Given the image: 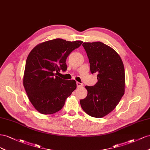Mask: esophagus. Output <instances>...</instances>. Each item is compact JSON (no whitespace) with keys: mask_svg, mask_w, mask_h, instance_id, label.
Listing matches in <instances>:
<instances>
[{"mask_svg":"<svg viewBox=\"0 0 150 150\" xmlns=\"http://www.w3.org/2000/svg\"><path fill=\"white\" fill-rule=\"evenodd\" d=\"M76 86H77V87L78 88H80V87H82V84L81 83H80V82H76Z\"/></svg>","mask_w":150,"mask_h":150,"instance_id":"1","label":"esophagus"}]
</instances>
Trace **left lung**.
<instances>
[{"label": "left lung", "instance_id": "1", "mask_svg": "<svg viewBox=\"0 0 150 150\" xmlns=\"http://www.w3.org/2000/svg\"><path fill=\"white\" fill-rule=\"evenodd\" d=\"M92 74H97L94 86H85L87 96L80 100L82 109L93 117H103L115 109L125 91V67L119 54L100 41L83 42Z\"/></svg>", "mask_w": 150, "mask_h": 150}]
</instances>
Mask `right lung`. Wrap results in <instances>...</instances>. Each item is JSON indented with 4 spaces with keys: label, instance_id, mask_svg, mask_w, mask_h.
Returning <instances> with one entry per match:
<instances>
[{
    "label": "right lung",
    "instance_id": "right-lung-1",
    "mask_svg": "<svg viewBox=\"0 0 150 150\" xmlns=\"http://www.w3.org/2000/svg\"><path fill=\"white\" fill-rule=\"evenodd\" d=\"M82 42L57 38L38 44L29 53L23 85L29 101L40 113L52 114L61 110L76 89L75 80L62 79L55 72L67 70L68 56Z\"/></svg>",
    "mask_w": 150,
    "mask_h": 150
}]
</instances>
